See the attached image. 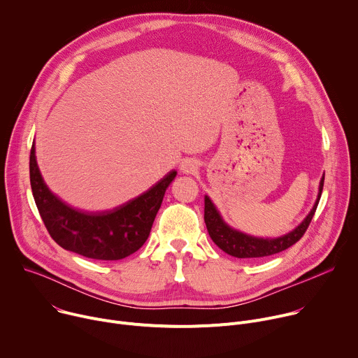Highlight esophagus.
Returning <instances> with one entry per match:
<instances>
[{
	"label": "esophagus",
	"instance_id": "esophagus-1",
	"mask_svg": "<svg viewBox=\"0 0 358 358\" xmlns=\"http://www.w3.org/2000/svg\"><path fill=\"white\" fill-rule=\"evenodd\" d=\"M180 170L184 174H192V173H195L198 170V163L195 160H192V159H187V160H184L180 164Z\"/></svg>",
	"mask_w": 358,
	"mask_h": 358
}]
</instances>
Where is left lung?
Listing matches in <instances>:
<instances>
[{
    "label": "left lung",
    "mask_w": 358,
    "mask_h": 358,
    "mask_svg": "<svg viewBox=\"0 0 358 358\" xmlns=\"http://www.w3.org/2000/svg\"><path fill=\"white\" fill-rule=\"evenodd\" d=\"M323 184H324V177H322L320 180L316 202L313 208L310 210V213L308 214V217H306L293 231L278 238H258V236H252L231 228L222 220L220 211L217 210V207L214 206V202L208 195H206V198H203V202H206V208H203V221H206L208 234L211 239L215 242V245L220 249H222L225 253L231 255V257H235V258L271 257V255L279 253L290 248L303 236L319 206V201L323 191Z\"/></svg>",
    "instance_id": "obj_1"
}]
</instances>
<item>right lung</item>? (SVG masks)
<instances>
[{
  "instance_id": "obj_1",
  "label": "right lung",
  "mask_w": 358,
  "mask_h": 358,
  "mask_svg": "<svg viewBox=\"0 0 358 358\" xmlns=\"http://www.w3.org/2000/svg\"><path fill=\"white\" fill-rule=\"evenodd\" d=\"M177 171L123 206L105 213L72 208L45 184L35 157L29 156V180L41 218L52 239L66 250L99 261H119L138 250L147 241L162 207L167 187Z\"/></svg>"
}]
</instances>
